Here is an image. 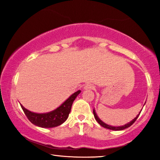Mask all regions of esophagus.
<instances>
[{"label": "esophagus", "mask_w": 160, "mask_h": 160, "mask_svg": "<svg viewBox=\"0 0 160 160\" xmlns=\"http://www.w3.org/2000/svg\"><path fill=\"white\" fill-rule=\"evenodd\" d=\"M94 88H95V87H94L92 84H87V85H85V87H84L85 89H92Z\"/></svg>", "instance_id": "obj_1"}]
</instances>
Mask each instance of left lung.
Wrapping results in <instances>:
<instances>
[{
	"mask_svg": "<svg viewBox=\"0 0 160 160\" xmlns=\"http://www.w3.org/2000/svg\"><path fill=\"white\" fill-rule=\"evenodd\" d=\"M141 112L139 113V114L138 115L137 117H135L134 119H132V121H131L130 122H129V123L124 124V125H123V126H120V127H113V126L108 125V124H105L104 122H102L101 121V120H100V119H99V118H98L97 114H96L95 110H93V114H94V117H95V119H96V121H97V122H98V123H99L102 127H103V128H107V129H109V130H124V129L129 128V127H130L133 123H134V122H135V121H136V119H138V117H139V115H140V113H141Z\"/></svg>",
	"mask_w": 160,
	"mask_h": 160,
	"instance_id": "1",
	"label": "left lung"
}]
</instances>
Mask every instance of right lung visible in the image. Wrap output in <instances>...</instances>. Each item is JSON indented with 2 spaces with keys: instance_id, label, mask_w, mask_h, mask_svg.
Segmentation results:
<instances>
[{
  "instance_id": "right-lung-1",
  "label": "right lung",
  "mask_w": 160,
  "mask_h": 160,
  "mask_svg": "<svg viewBox=\"0 0 160 160\" xmlns=\"http://www.w3.org/2000/svg\"><path fill=\"white\" fill-rule=\"evenodd\" d=\"M80 92V90L76 92L71 97L68 98L60 107L49 113H33L24 108L21 104L20 106L26 117H28V119L31 123L43 128H54V127L60 125L63 122L66 121L69 113L71 112L72 104Z\"/></svg>"
}]
</instances>
